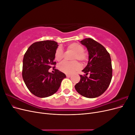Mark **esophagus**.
Segmentation results:
<instances>
[{
  "mask_svg": "<svg viewBox=\"0 0 135 135\" xmlns=\"http://www.w3.org/2000/svg\"><path fill=\"white\" fill-rule=\"evenodd\" d=\"M71 75H70V74H66V76L68 77V78H70V77H71Z\"/></svg>",
  "mask_w": 135,
  "mask_h": 135,
  "instance_id": "34e87169",
  "label": "esophagus"
}]
</instances>
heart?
<instances>
[{"instance_id": "heart-1", "label": "heart", "mask_w": 135, "mask_h": 135, "mask_svg": "<svg viewBox=\"0 0 135 135\" xmlns=\"http://www.w3.org/2000/svg\"><path fill=\"white\" fill-rule=\"evenodd\" d=\"M67 50L74 52L73 59L78 60L81 62H85L88 59V54L84 51V47L78 43H72L67 46ZM64 58V52L60 47L57 48L55 53V59L56 61H62ZM80 68V64L76 61L69 62L64 61L59 66V70L65 74H71Z\"/></svg>"}]
</instances>
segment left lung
<instances>
[{"instance_id": "1", "label": "left lung", "mask_w": 135, "mask_h": 135, "mask_svg": "<svg viewBox=\"0 0 135 135\" xmlns=\"http://www.w3.org/2000/svg\"><path fill=\"white\" fill-rule=\"evenodd\" d=\"M87 48L88 64L80 75V80L75 84V88L80 95L87 98L101 96L107 90L112 78V66L110 54L106 48L91 38L80 41ZM90 74V76L86 75Z\"/></svg>"}]
</instances>
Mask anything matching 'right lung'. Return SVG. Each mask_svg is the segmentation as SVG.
Listing matches in <instances>:
<instances>
[{"label":"right lung","mask_w":135,"mask_h":135,"mask_svg":"<svg viewBox=\"0 0 135 135\" xmlns=\"http://www.w3.org/2000/svg\"><path fill=\"white\" fill-rule=\"evenodd\" d=\"M58 46L54 40L37 42L32 44L24 55L23 79L30 92L38 97L54 95L66 78V75L57 69L54 74L48 71L56 64L55 53Z\"/></svg>","instance_id":"add662e5"}]
</instances>
